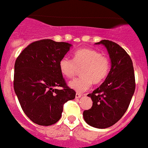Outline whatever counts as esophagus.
<instances>
[{
	"instance_id": "obj_1",
	"label": "esophagus",
	"mask_w": 148,
	"mask_h": 148,
	"mask_svg": "<svg viewBox=\"0 0 148 148\" xmlns=\"http://www.w3.org/2000/svg\"><path fill=\"white\" fill-rule=\"evenodd\" d=\"M81 96H82V95H81V94H78V93H77L76 95H75V97H76V98H79V97H81Z\"/></svg>"
}]
</instances>
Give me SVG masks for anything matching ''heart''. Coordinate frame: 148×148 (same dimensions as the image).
<instances>
[{"instance_id":"heart-1","label":"heart","mask_w":148,"mask_h":148,"mask_svg":"<svg viewBox=\"0 0 148 148\" xmlns=\"http://www.w3.org/2000/svg\"><path fill=\"white\" fill-rule=\"evenodd\" d=\"M61 74L67 78H73L81 69L82 75L69 83L70 88L77 92H84L92 85L102 83L108 77L110 69V60L93 48H81L74 53L73 59L64 57L59 61Z\"/></svg>"}]
</instances>
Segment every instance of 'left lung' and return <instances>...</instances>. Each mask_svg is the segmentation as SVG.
I'll use <instances>...</instances> for the list:
<instances>
[{"label": "left lung", "mask_w": 148, "mask_h": 148, "mask_svg": "<svg viewBox=\"0 0 148 148\" xmlns=\"http://www.w3.org/2000/svg\"><path fill=\"white\" fill-rule=\"evenodd\" d=\"M108 50L111 68L105 81L88 95L93 105L84 111V119L96 128H107L116 124L127 110L135 90L133 62L129 54L119 45L111 40H102Z\"/></svg>", "instance_id": "8db88e82"}]
</instances>
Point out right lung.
<instances>
[{
	"label": "right lung",
	"mask_w": 148,
	"mask_h": 148,
	"mask_svg": "<svg viewBox=\"0 0 148 148\" xmlns=\"http://www.w3.org/2000/svg\"><path fill=\"white\" fill-rule=\"evenodd\" d=\"M71 46L51 39L37 40L25 47L15 61V94L25 114L38 125L55 124L64 104L75 98L76 92L67 85L59 68V61Z\"/></svg>",
	"instance_id": "obj_1"
}]
</instances>
